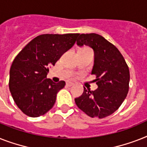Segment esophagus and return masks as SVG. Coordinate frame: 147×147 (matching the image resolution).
I'll list each match as a JSON object with an SVG mask.
<instances>
[{
	"instance_id": "1",
	"label": "esophagus",
	"mask_w": 147,
	"mask_h": 147,
	"mask_svg": "<svg viewBox=\"0 0 147 147\" xmlns=\"http://www.w3.org/2000/svg\"><path fill=\"white\" fill-rule=\"evenodd\" d=\"M66 85L69 86V87H71V86L74 85V83L71 82H66Z\"/></svg>"
}]
</instances>
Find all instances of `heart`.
Masks as SVG:
<instances>
[{"label": "heart", "mask_w": 147, "mask_h": 147, "mask_svg": "<svg viewBox=\"0 0 147 147\" xmlns=\"http://www.w3.org/2000/svg\"><path fill=\"white\" fill-rule=\"evenodd\" d=\"M85 49H88V48H85Z\"/></svg>", "instance_id": "b5f03b06"}]
</instances>
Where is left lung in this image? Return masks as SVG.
Here are the masks:
<instances>
[{
	"label": "left lung",
	"mask_w": 147,
	"mask_h": 147,
	"mask_svg": "<svg viewBox=\"0 0 147 147\" xmlns=\"http://www.w3.org/2000/svg\"><path fill=\"white\" fill-rule=\"evenodd\" d=\"M77 45L94 51L91 75L98 86L95 90L84 87L82 95L75 99L77 107L88 116L102 119L112 115L125 100L129 90L130 72L123 56L115 45L95 33L78 34Z\"/></svg>",
	"instance_id": "1"
}]
</instances>
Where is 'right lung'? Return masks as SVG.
<instances>
[{
	"label": "right lung",
	"instance_id": "add662e5",
	"mask_svg": "<svg viewBox=\"0 0 147 147\" xmlns=\"http://www.w3.org/2000/svg\"><path fill=\"white\" fill-rule=\"evenodd\" d=\"M78 34H40L15 57L9 70V88L24 114L39 117L53 107L57 93L65 82L54 83L47 78L49 68L75 45Z\"/></svg>",
	"mask_w": 147,
	"mask_h": 147
}]
</instances>
